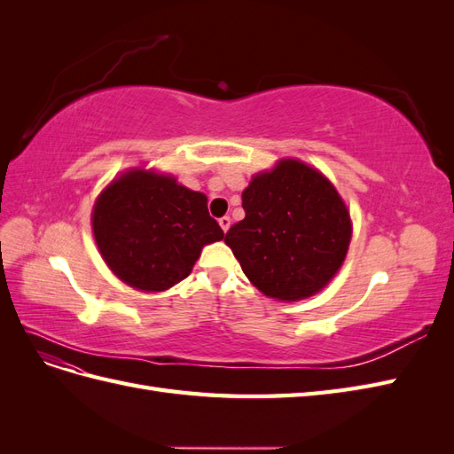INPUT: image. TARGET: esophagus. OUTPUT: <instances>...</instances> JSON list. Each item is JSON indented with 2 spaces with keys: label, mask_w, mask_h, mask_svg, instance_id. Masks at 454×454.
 <instances>
[{
  "label": "esophagus",
  "mask_w": 454,
  "mask_h": 454,
  "mask_svg": "<svg viewBox=\"0 0 454 454\" xmlns=\"http://www.w3.org/2000/svg\"><path fill=\"white\" fill-rule=\"evenodd\" d=\"M219 225H222V229L227 232V231H229V227H231V217H229V215L219 217Z\"/></svg>",
  "instance_id": "34e87169"
}]
</instances>
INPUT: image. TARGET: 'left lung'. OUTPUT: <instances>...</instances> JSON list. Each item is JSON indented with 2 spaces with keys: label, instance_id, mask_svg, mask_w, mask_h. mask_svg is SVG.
I'll return each instance as SVG.
<instances>
[{
  "label": "left lung",
  "instance_id": "left-lung-1",
  "mask_svg": "<svg viewBox=\"0 0 454 454\" xmlns=\"http://www.w3.org/2000/svg\"><path fill=\"white\" fill-rule=\"evenodd\" d=\"M244 219L225 244L261 294L299 301L320 292L347 257L350 214L337 189L309 164L282 159L252 177L242 193Z\"/></svg>",
  "mask_w": 454,
  "mask_h": 454
}]
</instances>
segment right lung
<instances>
[{"label": "right lung", "mask_w": 454, "mask_h": 454, "mask_svg": "<svg viewBox=\"0 0 454 454\" xmlns=\"http://www.w3.org/2000/svg\"><path fill=\"white\" fill-rule=\"evenodd\" d=\"M206 195L174 176L134 168L109 184L92 208V232L115 277L164 292L193 270L206 244L223 239Z\"/></svg>", "instance_id": "add662e5"}]
</instances>
